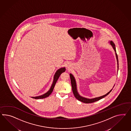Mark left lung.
<instances>
[{
  "label": "left lung",
  "mask_w": 131,
  "mask_h": 131,
  "mask_svg": "<svg viewBox=\"0 0 131 131\" xmlns=\"http://www.w3.org/2000/svg\"><path fill=\"white\" fill-rule=\"evenodd\" d=\"M110 44L112 45V46L113 47V48H114V50L115 52V54H116V59H117V64H118V57L117 54L116 53V49H115V45H114V42L113 41H110ZM70 77L71 79V85H72V91H73V93L74 94V97H75L77 100H78L79 101H81L82 102H83L84 103H86V104H88V103H94V102L98 101L99 100H100L101 99L103 98L104 97H105L106 96H107L108 94H109L111 92L112 89L107 94H105L103 96H102L100 97H96V98H94L93 99H87L86 98H84V97H82L80 95L78 94V92L77 91V84H76V82H75V80L74 79L73 75L72 74H70Z\"/></svg>",
  "instance_id": "obj_1"
}]
</instances>
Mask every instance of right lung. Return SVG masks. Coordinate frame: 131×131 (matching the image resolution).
I'll return each mask as SVG.
<instances>
[{
    "label": "right lung",
    "instance_id": "right-lung-1",
    "mask_svg": "<svg viewBox=\"0 0 131 131\" xmlns=\"http://www.w3.org/2000/svg\"><path fill=\"white\" fill-rule=\"evenodd\" d=\"M66 70V68L64 67V68H61L60 69H58V70L56 72V74L54 75V81L53 82L52 85L51 87L50 90L47 92V93H46V94H44L42 95L39 96H37V97H32L33 98H35V99H43V98H45L46 97H48L49 96V95H50L52 93L53 89H54V87L55 86V84H56L57 82V80L58 79V78L60 77L61 74H62V73L64 72Z\"/></svg>",
    "mask_w": 131,
    "mask_h": 131
}]
</instances>
